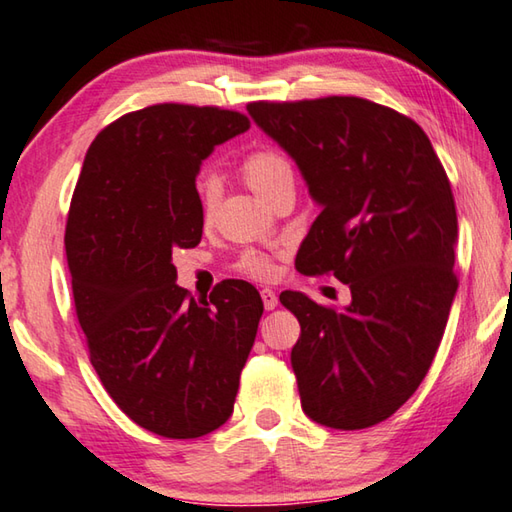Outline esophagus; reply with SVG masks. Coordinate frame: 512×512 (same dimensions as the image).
<instances>
[{"mask_svg":"<svg viewBox=\"0 0 512 512\" xmlns=\"http://www.w3.org/2000/svg\"><path fill=\"white\" fill-rule=\"evenodd\" d=\"M262 302H264V309L266 311H273L275 306H277L275 291H271V288H264V291H262Z\"/></svg>","mask_w":512,"mask_h":512,"instance_id":"1","label":"esophagus"}]
</instances>
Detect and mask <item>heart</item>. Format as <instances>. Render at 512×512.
<instances>
[{
  "label": "heart",
  "mask_w": 512,
  "mask_h": 512,
  "mask_svg": "<svg viewBox=\"0 0 512 512\" xmlns=\"http://www.w3.org/2000/svg\"><path fill=\"white\" fill-rule=\"evenodd\" d=\"M241 174H244L250 188L268 203L284 188H295V172L291 161L286 159V154L273 150V147H259V150L250 152L244 163H241ZM217 192L219 190L215 179L206 176V179L199 181V203L206 219H210L212 210H215ZM241 271L250 277H257V280H271L275 275V262L262 253H246L241 257Z\"/></svg>",
  "instance_id": "heart-1"
}]
</instances>
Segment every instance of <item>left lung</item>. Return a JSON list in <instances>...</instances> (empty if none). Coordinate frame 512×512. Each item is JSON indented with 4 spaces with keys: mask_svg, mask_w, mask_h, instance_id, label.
<instances>
[{
    "mask_svg": "<svg viewBox=\"0 0 512 512\" xmlns=\"http://www.w3.org/2000/svg\"><path fill=\"white\" fill-rule=\"evenodd\" d=\"M320 206L300 271L349 284L345 309L300 291L291 365L304 414L333 430L392 416L430 369L457 295V210L439 156L412 118L365 98L250 102Z\"/></svg>",
    "mask_w": 512,
    "mask_h": 512,
    "instance_id": "left-lung-1",
    "label": "left lung"
}]
</instances>
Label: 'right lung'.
I'll use <instances>...</instances> for the list:
<instances>
[{"label":"right lung","mask_w":512,"mask_h":512,"mask_svg":"<svg viewBox=\"0 0 512 512\" xmlns=\"http://www.w3.org/2000/svg\"><path fill=\"white\" fill-rule=\"evenodd\" d=\"M248 127L217 107L132 111L96 136L73 190L64 248L91 365L120 410L165 439L228 421L264 313L241 280L197 302L172 262L201 241V163Z\"/></svg>","instance_id":"add662e5"}]
</instances>
